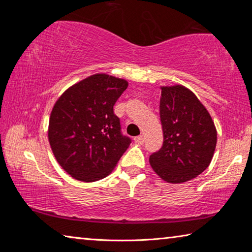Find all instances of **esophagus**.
<instances>
[{
	"mask_svg": "<svg viewBox=\"0 0 252 252\" xmlns=\"http://www.w3.org/2000/svg\"><path fill=\"white\" fill-rule=\"evenodd\" d=\"M134 141H135L136 143H139V144H142V143L144 142V138H143V135H138V136H135V138H134Z\"/></svg>",
	"mask_w": 252,
	"mask_h": 252,
	"instance_id": "34e87169",
	"label": "esophagus"
}]
</instances>
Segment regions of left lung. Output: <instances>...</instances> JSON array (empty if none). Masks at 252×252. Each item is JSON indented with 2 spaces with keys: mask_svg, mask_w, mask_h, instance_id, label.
I'll return each mask as SVG.
<instances>
[{
  "mask_svg": "<svg viewBox=\"0 0 252 252\" xmlns=\"http://www.w3.org/2000/svg\"><path fill=\"white\" fill-rule=\"evenodd\" d=\"M163 144L150 164L164 181L182 183L199 176L212 160L217 130L210 114L189 89L163 87L160 100Z\"/></svg>",
  "mask_w": 252,
  "mask_h": 252,
  "instance_id": "left-lung-1",
  "label": "left lung"
}]
</instances>
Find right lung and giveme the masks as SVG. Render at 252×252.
Returning <instances> with one entry per match:
<instances>
[{"label":"right lung","mask_w":252,"mask_h":252,"mask_svg":"<svg viewBox=\"0 0 252 252\" xmlns=\"http://www.w3.org/2000/svg\"><path fill=\"white\" fill-rule=\"evenodd\" d=\"M126 88V80L95 74L67 89L55 103L49 141L59 164L76 180L105 178L129 148L131 139L113 112Z\"/></svg>","instance_id":"add662e5"}]
</instances>
